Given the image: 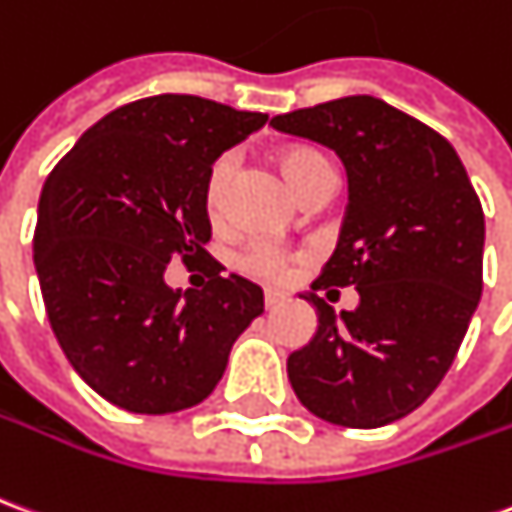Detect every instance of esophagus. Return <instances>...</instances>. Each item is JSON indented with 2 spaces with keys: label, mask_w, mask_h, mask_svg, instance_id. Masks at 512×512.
Segmentation results:
<instances>
[{
  "label": "esophagus",
  "mask_w": 512,
  "mask_h": 512,
  "mask_svg": "<svg viewBox=\"0 0 512 512\" xmlns=\"http://www.w3.org/2000/svg\"><path fill=\"white\" fill-rule=\"evenodd\" d=\"M263 302H266V307L271 310V307H280L282 302H288V296L282 291H271V288H268V291L263 293Z\"/></svg>",
  "instance_id": "obj_1"
}]
</instances>
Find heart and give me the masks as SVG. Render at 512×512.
Listing matches in <instances>:
<instances>
[{
  "mask_svg": "<svg viewBox=\"0 0 512 512\" xmlns=\"http://www.w3.org/2000/svg\"><path fill=\"white\" fill-rule=\"evenodd\" d=\"M277 160H280L285 177L291 180L293 188L305 199L321 191V188H332L330 160L321 155L318 149H313V146H285V149H280ZM235 171H238V155L235 152L219 155L210 163V169H207L205 185H202V205H205L207 219L213 221V224H219L224 219ZM235 266L241 268L244 274H249V277L285 280L291 274L293 255L271 244H252L235 257Z\"/></svg>",
  "mask_w": 512,
  "mask_h": 512,
  "instance_id": "heart-1",
  "label": "heart"
}]
</instances>
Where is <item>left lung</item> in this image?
I'll return each mask as SVG.
<instances>
[{"label":"left lung","instance_id":"obj_1","mask_svg":"<svg viewBox=\"0 0 512 512\" xmlns=\"http://www.w3.org/2000/svg\"><path fill=\"white\" fill-rule=\"evenodd\" d=\"M335 149L349 205L313 291L349 288L357 310L316 293L318 332L288 357V380L318 418L374 430L413 413L455 363L482 293L485 216L452 144L377 96H343L271 119Z\"/></svg>","mask_w":512,"mask_h":512}]
</instances>
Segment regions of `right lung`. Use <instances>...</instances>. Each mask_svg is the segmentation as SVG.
I'll return each instance as SVG.
<instances>
[{
  "label": "right lung",
  "mask_w": 512,
  "mask_h": 512,
  "mask_svg": "<svg viewBox=\"0 0 512 512\" xmlns=\"http://www.w3.org/2000/svg\"><path fill=\"white\" fill-rule=\"evenodd\" d=\"M188 94L116 107L49 171L32 238L46 316L74 371L110 405L177 413L207 399L263 291L205 252L202 185L216 157L266 124ZM171 256L202 262V292L165 285Z\"/></svg>",
  "instance_id": "add662e5"
}]
</instances>
